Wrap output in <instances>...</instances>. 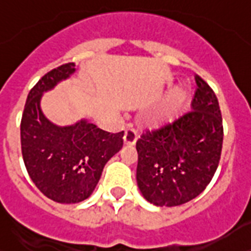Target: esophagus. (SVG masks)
Here are the masks:
<instances>
[{
    "instance_id": "34e87169",
    "label": "esophagus",
    "mask_w": 251,
    "mask_h": 251,
    "mask_svg": "<svg viewBox=\"0 0 251 251\" xmlns=\"http://www.w3.org/2000/svg\"><path fill=\"white\" fill-rule=\"evenodd\" d=\"M137 130H135L133 126H129L127 129L125 130V134H124V142L126 145H134L137 142Z\"/></svg>"
}]
</instances>
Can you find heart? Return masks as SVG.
<instances>
[{
	"instance_id": "heart-1",
	"label": "heart",
	"mask_w": 251,
	"mask_h": 251,
	"mask_svg": "<svg viewBox=\"0 0 251 251\" xmlns=\"http://www.w3.org/2000/svg\"><path fill=\"white\" fill-rule=\"evenodd\" d=\"M177 102H178L177 96H173V97L168 101V103H166V106H165V111L168 113V111H170L172 109H174V106L177 105Z\"/></svg>"
}]
</instances>
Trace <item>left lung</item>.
<instances>
[{
  "label": "left lung",
  "instance_id": "1",
  "mask_svg": "<svg viewBox=\"0 0 251 251\" xmlns=\"http://www.w3.org/2000/svg\"><path fill=\"white\" fill-rule=\"evenodd\" d=\"M192 110L137 141V183L153 205L178 206L200 196L218 168L224 125L213 89L196 75Z\"/></svg>",
  "mask_w": 251,
  "mask_h": 251
}]
</instances>
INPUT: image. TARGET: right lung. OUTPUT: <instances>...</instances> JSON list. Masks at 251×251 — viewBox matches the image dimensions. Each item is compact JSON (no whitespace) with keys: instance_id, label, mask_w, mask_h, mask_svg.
I'll use <instances>...</instances> for the list:
<instances>
[{"instance_id":"1","label":"right lung","mask_w":251,"mask_h":251,"mask_svg":"<svg viewBox=\"0 0 251 251\" xmlns=\"http://www.w3.org/2000/svg\"><path fill=\"white\" fill-rule=\"evenodd\" d=\"M74 70L75 64L69 62L48 72L27 94L21 120L27 174L42 194L59 203H77L90 197L103 166L124 145V131L111 134L88 121L59 127L42 114V93Z\"/></svg>"}]
</instances>
